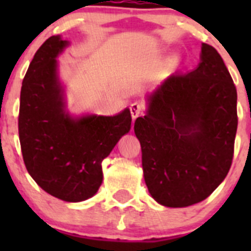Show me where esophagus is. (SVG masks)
<instances>
[{
	"instance_id": "34e87169",
	"label": "esophagus",
	"mask_w": 251,
	"mask_h": 251,
	"mask_svg": "<svg viewBox=\"0 0 251 251\" xmlns=\"http://www.w3.org/2000/svg\"><path fill=\"white\" fill-rule=\"evenodd\" d=\"M129 109H130V114H132L133 121H134L136 118H138L139 115L143 114V112H145V105L138 103V101H134V103L130 104Z\"/></svg>"
}]
</instances>
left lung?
I'll use <instances>...</instances> for the list:
<instances>
[{
  "mask_svg": "<svg viewBox=\"0 0 251 251\" xmlns=\"http://www.w3.org/2000/svg\"><path fill=\"white\" fill-rule=\"evenodd\" d=\"M236 88L223 57L207 44L190 73L171 75L134 122L151 196L167 207L201 202L231 167L238 129Z\"/></svg>",
  "mask_w": 251,
  "mask_h": 251,
  "instance_id": "8db88e82",
  "label": "left lung"
}]
</instances>
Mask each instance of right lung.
Masks as SVG:
<instances>
[{
    "mask_svg": "<svg viewBox=\"0 0 251 251\" xmlns=\"http://www.w3.org/2000/svg\"><path fill=\"white\" fill-rule=\"evenodd\" d=\"M69 45L51 36L36 51L21 86L19 136L26 170L51 196L79 202L103 181L101 162L129 132L130 110L73 118L65 110L56 57Z\"/></svg>",
    "mask_w": 251,
    "mask_h": 251,
    "instance_id": "obj_1",
    "label": "right lung"
}]
</instances>
